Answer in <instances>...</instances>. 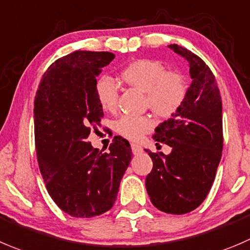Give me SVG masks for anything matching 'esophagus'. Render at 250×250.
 Returning a JSON list of instances; mask_svg holds the SVG:
<instances>
[{"label":"esophagus","instance_id":"1","mask_svg":"<svg viewBox=\"0 0 250 250\" xmlns=\"http://www.w3.org/2000/svg\"><path fill=\"white\" fill-rule=\"evenodd\" d=\"M131 149H132V153L134 154H139L142 152V147L139 146V145H136V144L131 145Z\"/></svg>","mask_w":250,"mask_h":250}]
</instances>
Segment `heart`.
<instances>
[{
  "instance_id": "b5f03b06",
  "label": "heart",
  "mask_w": 250,
  "mask_h": 250,
  "mask_svg": "<svg viewBox=\"0 0 250 250\" xmlns=\"http://www.w3.org/2000/svg\"><path fill=\"white\" fill-rule=\"evenodd\" d=\"M120 77L126 84L146 93V105L162 118L174 115L187 98L188 83L184 76L177 71H167L159 61H134L121 71ZM96 96L104 110L114 111L118 106V84L109 77H101L96 83ZM153 126L154 121L149 116L124 115L115 124L119 134L135 141Z\"/></svg>"
}]
</instances>
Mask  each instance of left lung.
<instances>
[{"label":"left lung","instance_id":"1","mask_svg":"<svg viewBox=\"0 0 250 250\" xmlns=\"http://www.w3.org/2000/svg\"><path fill=\"white\" fill-rule=\"evenodd\" d=\"M189 63L192 82L179 110L154 130L153 140L172 147L169 154L148 152L153 168L146 178L151 203L183 215L206 199L222 156V102L215 76L194 52L169 45Z\"/></svg>","mask_w":250,"mask_h":250}]
</instances>
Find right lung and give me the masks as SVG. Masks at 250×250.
Instances as JSON below:
<instances>
[{"label":"right lung","instance_id":"add662e5","mask_svg":"<svg viewBox=\"0 0 250 250\" xmlns=\"http://www.w3.org/2000/svg\"><path fill=\"white\" fill-rule=\"evenodd\" d=\"M114 58L108 51L71 52L50 65L35 94L40 173L52 200L73 217L89 218L110 210L131 161V147L121 136L114 137L108 152L87 142L104 116L96 77Z\"/></svg>","mask_w":250,"mask_h":250}]
</instances>
